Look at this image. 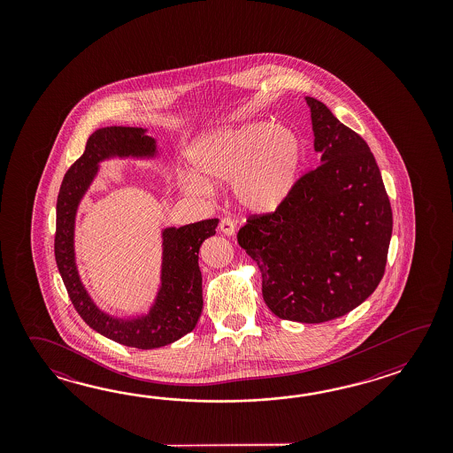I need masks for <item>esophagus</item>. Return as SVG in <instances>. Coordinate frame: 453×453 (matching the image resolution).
Here are the masks:
<instances>
[{
    "mask_svg": "<svg viewBox=\"0 0 453 453\" xmlns=\"http://www.w3.org/2000/svg\"><path fill=\"white\" fill-rule=\"evenodd\" d=\"M219 228L222 231L223 234H226V236H231V234H234V231H236V223L233 222L231 219L228 217H225L220 220V225H219Z\"/></svg>",
    "mask_w": 453,
    "mask_h": 453,
    "instance_id": "34e87169",
    "label": "esophagus"
}]
</instances>
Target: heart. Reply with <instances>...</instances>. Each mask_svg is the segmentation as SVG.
Listing matches in <instances>:
<instances>
[{
	"mask_svg": "<svg viewBox=\"0 0 453 453\" xmlns=\"http://www.w3.org/2000/svg\"><path fill=\"white\" fill-rule=\"evenodd\" d=\"M304 160L299 135L285 125L256 121L199 139L191 152L196 173L180 174L186 193L207 194L209 183H231L241 205L272 212L298 183Z\"/></svg>",
	"mask_w": 453,
	"mask_h": 453,
	"instance_id": "b5f03b06",
	"label": "heart"
}]
</instances>
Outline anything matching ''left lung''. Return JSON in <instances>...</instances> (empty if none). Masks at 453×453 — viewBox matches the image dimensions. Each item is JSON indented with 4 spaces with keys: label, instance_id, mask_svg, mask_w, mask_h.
Here are the masks:
<instances>
[{
    "label": "left lung",
    "instance_id": "8db88e82",
    "mask_svg": "<svg viewBox=\"0 0 453 453\" xmlns=\"http://www.w3.org/2000/svg\"><path fill=\"white\" fill-rule=\"evenodd\" d=\"M311 108L318 168L273 212L254 213L238 242L262 273V296L280 319L320 324L369 298L384 277L392 207L366 141L322 102Z\"/></svg>",
    "mask_w": 453,
    "mask_h": 453
}]
</instances>
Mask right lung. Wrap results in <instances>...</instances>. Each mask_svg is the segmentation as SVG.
I'll return each instance as SVG.
<instances>
[{"label":"right lung","instance_id":"add662e5","mask_svg":"<svg viewBox=\"0 0 453 453\" xmlns=\"http://www.w3.org/2000/svg\"><path fill=\"white\" fill-rule=\"evenodd\" d=\"M157 145L142 127L110 126L88 135L84 154L69 166L57 203L55 259L73 306L88 327L125 347L152 349L189 334L203 312L199 248L215 234L219 219L164 230L162 287L147 316L123 320L96 308L81 283L74 260V220L79 201L92 183L98 164L110 157H154Z\"/></svg>","mask_w":453,"mask_h":453}]
</instances>
